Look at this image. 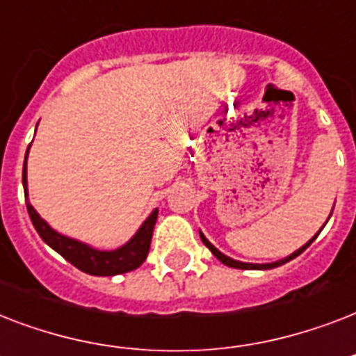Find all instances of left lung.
Returning <instances> with one entry per match:
<instances>
[{
    "label": "left lung",
    "instance_id": "obj_1",
    "mask_svg": "<svg viewBox=\"0 0 356 356\" xmlns=\"http://www.w3.org/2000/svg\"><path fill=\"white\" fill-rule=\"evenodd\" d=\"M332 214V212H331ZM331 218V216H329ZM321 233V229L320 231H318V234ZM318 234H316V236H318ZM200 236H201V242L205 243L207 248L211 249L212 251V254H214V257H216L218 260H220V262H223V264L225 266H229V268H238V270H271V268H277V266H282V264H286V262H290V260L292 259H296V257H299V254L303 253L305 249L309 248L310 243H312V240H316V236L312 238V240H309V242L305 243L303 248H299L298 251H293L292 254H288L286 259H281V260H277V262H270V264H249V262H240V260H234V259H231V257H227V254H223L222 251H218L216 248H214V245H212L211 242H209V240H207L205 238V234L203 233H200Z\"/></svg>",
    "mask_w": 356,
    "mask_h": 356
}]
</instances>
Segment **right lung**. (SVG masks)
I'll list each match as a JSON object with an SVG mask.
<instances>
[{"mask_svg": "<svg viewBox=\"0 0 356 356\" xmlns=\"http://www.w3.org/2000/svg\"><path fill=\"white\" fill-rule=\"evenodd\" d=\"M27 153H29V149H27ZM27 153H25L24 173H22L25 205H27V212H29V218L33 225H35L36 233L40 234L42 240L49 248L55 249L58 254H63L64 259L72 262L75 268H79L81 271L90 273V275H118V273H127V271H133L138 266H142V262L147 259V253H149L151 236H153V229H155L156 216H159L156 209L142 223V227L136 231V234L127 243H123L122 248L114 249V251H99V249L90 248L88 243H83L79 240H74V238L64 236V234L57 233L55 229L49 227L47 222L42 220L40 214L27 201Z\"/></svg>", "mask_w": 356, "mask_h": 356, "instance_id": "1", "label": "right lung"}]
</instances>
